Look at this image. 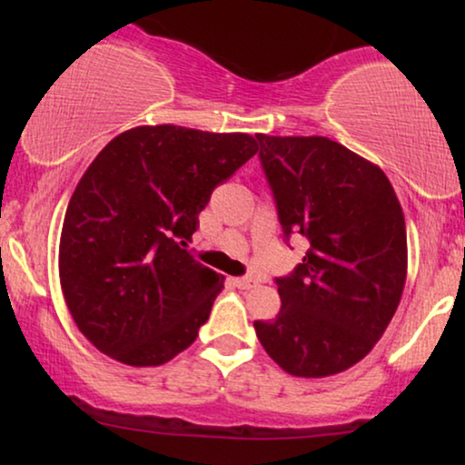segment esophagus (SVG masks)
Segmentation results:
<instances>
[{"mask_svg":"<svg viewBox=\"0 0 465 465\" xmlns=\"http://www.w3.org/2000/svg\"><path fill=\"white\" fill-rule=\"evenodd\" d=\"M233 284H236L240 291H251V288L258 286V282H255L253 277H236V280H233Z\"/></svg>","mask_w":465,"mask_h":465,"instance_id":"esophagus-1","label":"esophagus"}]
</instances>
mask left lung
Returning <instances> with one entry per match:
<instances>
[{"label": "left lung", "mask_w": 465, "mask_h": 465, "mask_svg": "<svg viewBox=\"0 0 465 465\" xmlns=\"http://www.w3.org/2000/svg\"><path fill=\"white\" fill-rule=\"evenodd\" d=\"M260 162L286 236L311 249L277 280L282 308L255 334L291 376L325 378L365 359L407 282V225L387 174L322 135L258 133Z\"/></svg>", "instance_id": "left-lung-1"}]
</instances>
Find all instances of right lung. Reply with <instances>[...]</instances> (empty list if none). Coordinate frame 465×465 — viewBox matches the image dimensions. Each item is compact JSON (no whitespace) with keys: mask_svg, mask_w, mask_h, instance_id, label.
I'll return each instance as SVG.
<instances>
[{"mask_svg":"<svg viewBox=\"0 0 465 465\" xmlns=\"http://www.w3.org/2000/svg\"><path fill=\"white\" fill-rule=\"evenodd\" d=\"M258 153L249 133L174 124L114 137L63 221L58 275L78 330L103 354L157 367L190 348L223 280L185 251L216 185Z\"/></svg>","mask_w":465,"mask_h":465,"instance_id":"obj_1","label":"right lung"}]
</instances>
